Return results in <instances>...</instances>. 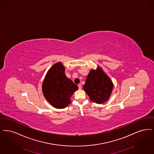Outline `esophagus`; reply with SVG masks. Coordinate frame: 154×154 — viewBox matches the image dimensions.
Returning <instances> with one entry per match:
<instances>
[{"mask_svg": "<svg viewBox=\"0 0 154 154\" xmlns=\"http://www.w3.org/2000/svg\"><path fill=\"white\" fill-rule=\"evenodd\" d=\"M78 87H79V89H81L82 88V85L81 84H79L78 85Z\"/></svg>", "mask_w": 154, "mask_h": 154, "instance_id": "obj_1", "label": "esophagus"}]
</instances>
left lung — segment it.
I'll use <instances>...</instances> for the list:
<instances>
[{
	"instance_id": "8db88e82",
	"label": "left lung",
	"mask_w": 154,
	"mask_h": 154,
	"mask_svg": "<svg viewBox=\"0 0 154 154\" xmlns=\"http://www.w3.org/2000/svg\"><path fill=\"white\" fill-rule=\"evenodd\" d=\"M113 88L112 80L101 68L91 70L87 76L83 90L89 96L90 100L100 104L109 98Z\"/></svg>"
}]
</instances>
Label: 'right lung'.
Segmentation results:
<instances>
[{"label": "right lung", "instance_id": "1", "mask_svg": "<svg viewBox=\"0 0 154 154\" xmlns=\"http://www.w3.org/2000/svg\"><path fill=\"white\" fill-rule=\"evenodd\" d=\"M64 73L65 68L61 63H56L48 71L42 87L46 100L58 109L67 107L71 103L70 97L78 89Z\"/></svg>", "mask_w": 154, "mask_h": 154}]
</instances>
